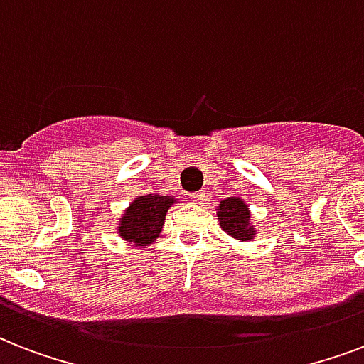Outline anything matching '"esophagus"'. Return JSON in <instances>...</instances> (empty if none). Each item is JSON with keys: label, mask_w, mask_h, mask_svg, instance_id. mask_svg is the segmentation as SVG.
Here are the masks:
<instances>
[{"label": "esophagus", "mask_w": 364, "mask_h": 364, "mask_svg": "<svg viewBox=\"0 0 364 364\" xmlns=\"http://www.w3.org/2000/svg\"><path fill=\"white\" fill-rule=\"evenodd\" d=\"M191 200H193L194 204H204L205 193H202V191H198V193H193L191 194Z\"/></svg>", "instance_id": "1"}]
</instances>
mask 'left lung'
<instances>
[{
  "mask_svg": "<svg viewBox=\"0 0 364 364\" xmlns=\"http://www.w3.org/2000/svg\"><path fill=\"white\" fill-rule=\"evenodd\" d=\"M217 217H219V225L223 230L230 234L232 238L251 242L257 234L255 227L251 225L249 205L238 196L221 200V204L217 205Z\"/></svg>",
  "mask_w": 364,
  "mask_h": 364,
  "instance_id": "obj_1",
  "label": "left lung"
}]
</instances>
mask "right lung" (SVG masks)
Wrapping results in <instances>:
<instances>
[{
    "instance_id": "add662e5",
    "label": "right lung",
    "mask_w": 364,
    "mask_h": 364,
    "mask_svg": "<svg viewBox=\"0 0 364 364\" xmlns=\"http://www.w3.org/2000/svg\"><path fill=\"white\" fill-rule=\"evenodd\" d=\"M176 202L173 196H160V194H145L137 196L119 221L117 234L134 245H149L159 238L164 227V219L171 204Z\"/></svg>"
}]
</instances>
